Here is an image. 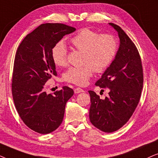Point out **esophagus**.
I'll return each mask as SVG.
<instances>
[{
	"mask_svg": "<svg viewBox=\"0 0 158 158\" xmlns=\"http://www.w3.org/2000/svg\"><path fill=\"white\" fill-rule=\"evenodd\" d=\"M84 90L82 89L79 87H77L74 89V93L75 94H78V93H80V92H83Z\"/></svg>",
	"mask_w": 158,
	"mask_h": 158,
	"instance_id": "obj_1",
	"label": "esophagus"
}]
</instances>
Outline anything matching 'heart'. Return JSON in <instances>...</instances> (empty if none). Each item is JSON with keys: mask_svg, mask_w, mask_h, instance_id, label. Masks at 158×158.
<instances>
[{"mask_svg": "<svg viewBox=\"0 0 158 158\" xmlns=\"http://www.w3.org/2000/svg\"><path fill=\"white\" fill-rule=\"evenodd\" d=\"M76 50L83 52L81 67H71L63 78L67 82L84 86L96 73L104 71L112 64L118 48L117 39L110 34H100L92 29H81L70 40ZM52 61L56 66H66L68 64V50L65 43L59 41L51 50Z\"/></svg>", "mask_w": 158, "mask_h": 158, "instance_id": "b5f03b06", "label": "heart"}]
</instances>
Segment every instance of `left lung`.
<instances>
[{
  "label": "left lung",
  "mask_w": 158,
  "mask_h": 158,
  "mask_svg": "<svg viewBox=\"0 0 158 158\" xmlns=\"http://www.w3.org/2000/svg\"><path fill=\"white\" fill-rule=\"evenodd\" d=\"M110 24L118 34L120 46L112 64L95 83L100 88L108 87L109 96L101 100L95 92L89 91L90 121L108 133L121 129L133 115L144 81L142 60L135 44L119 26Z\"/></svg>",
  "instance_id": "obj_1"
}]
</instances>
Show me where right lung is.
<instances>
[{
  "mask_svg": "<svg viewBox=\"0 0 158 158\" xmlns=\"http://www.w3.org/2000/svg\"><path fill=\"white\" fill-rule=\"evenodd\" d=\"M75 30L60 23L43 24L24 37L16 50L11 83L14 105L25 125L39 134H49L59 127L67 101L73 94L66 86L47 94L45 85L57 76L52 47Z\"/></svg>",
  "mask_w": 158,
  "mask_h": 158,
  "instance_id": "right-lung-1",
  "label": "right lung"
}]
</instances>
